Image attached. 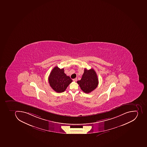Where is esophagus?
I'll use <instances>...</instances> for the list:
<instances>
[{
	"label": "esophagus",
	"instance_id": "1",
	"mask_svg": "<svg viewBox=\"0 0 147 147\" xmlns=\"http://www.w3.org/2000/svg\"><path fill=\"white\" fill-rule=\"evenodd\" d=\"M77 80V78H75V79H73V80L74 81H76Z\"/></svg>",
	"mask_w": 147,
	"mask_h": 147
}]
</instances>
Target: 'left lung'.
I'll return each instance as SVG.
<instances>
[{"instance_id":"obj_1","label":"left lung","mask_w":147,"mask_h":147,"mask_svg":"<svg viewBox=\"0 0 147 147\" xmlns=\"http://www.w3.org/2000/svg\"><path fill=\"white\" fill-rule=\"evenodd\" d=\"M77 82L84 92L90 93L98 86V80L97 74L92 68L90 70L85 68L81 80Z\"/></svg>"}]
</instances>
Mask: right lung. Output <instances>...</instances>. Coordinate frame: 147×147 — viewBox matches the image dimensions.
I'll return each mask as SVG.
<instances>
[{"mask_svg":"<svg viewBox=\"0 0 147 147\" xmlns=\"http://www.w3.org/2000/svg\"><path fill=\"white\" fill-rule=\"evenodd\" d=\"M72 81L70 77L65 74L64 69H60L57 66L52 69L49 77L50 86L58 93L64 92Z\"/></svg>","mask_w":147,"mask_h":147,"instance_id":"1","label":"right lung"}]
</instances>
